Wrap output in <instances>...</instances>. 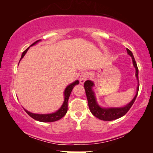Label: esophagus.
I'll return each mask as SVG.
<instances>
[{
    "label": "esophagus",
    "mask_w": 153,
    "mask_h": 153,
    "mask_svg": "<svg viewBox=\"0 0 153 153\" xmlns=\"http://www.w3.org/2000/svg\"><path fill=\"white\" fill-rule=\"evenodd\" d=\"M88 74L87 73L86 71H84L82 72L80 75V77H79V82L81 84H84V83L86 81V79L88 78Z\"/></svg>",
    "instance_id": "esophagus-1"
}]
</instances>
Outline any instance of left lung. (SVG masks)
Here are the masks:
<instances>
[{"mask_svg":"<svg viewBox=\"0 0 153 153\" xmlns=\"http://www.w3.org/2000/svg\"><path fill=\"white\" fill-rule=\"evenodd\" d=\"M128 55L132 59L133 65L136 69V77L138 82V69L137 67V64L136 63L135 59H134V55L131 51L129 50L128 48L126 49ZM94 86V83L91 80H87L84 83V88L86 91V94L88 102V106L90 112L96 117L103 121H112L117 120L125 115L128 113L131 106L134 104L136 98L137 97L139 90V82H138V86H137L136 93L135 97H134L132 100L127 104L124 107H102L98 105L97 102V98L95 96V92L93 90V87Z\"/></svg>","mask_w":153,"mask_h":153,"instance_id":"8db88e82","label":"left lung"}]
</instances>
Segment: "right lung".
Instances as JSON below:
<instances>
[{
    "instance_id": "right-lung-1",
    "label": "right lung",
    "mask_w": 153,
    "mask_h": 153,
    "mask_svg": "<svg viewBox=\"0 0 153 153\" xmlns=\"http://www.w3.org/2000/svg\"><path fill=\"white\" fill-rule=\"evenodd\" d=\"M41 40H38L37 41H36L35 42H33L32 45H30L29 47L27 48L26 50H25L24 52H23L22 56H21V59L19 60H22L23 57L25 56V54H26L27 51H28V49L30 48V46H32L33 45H35L36 44L40 42ZM79 81L78 80H76V81L74 82L73 83H71L69 85H68L65 89L64 90V101L63 102V105H61V107L59 108V109H58L56 111H55V113H48V114H38V113H33L32 112H30V111H27L25 108H24V109L25 110V112H26L28 115H29L31 117H32L33 119H34L35 120H37L38 121H41V122H53V121H56L57 120H59L60 119H61L63 117H64L65 115L67 113V102H68L69 100V97L71 94V92L73 90L74 87L76 86V85H77L79 84Z\"/></svg>"
}]
</instances>
